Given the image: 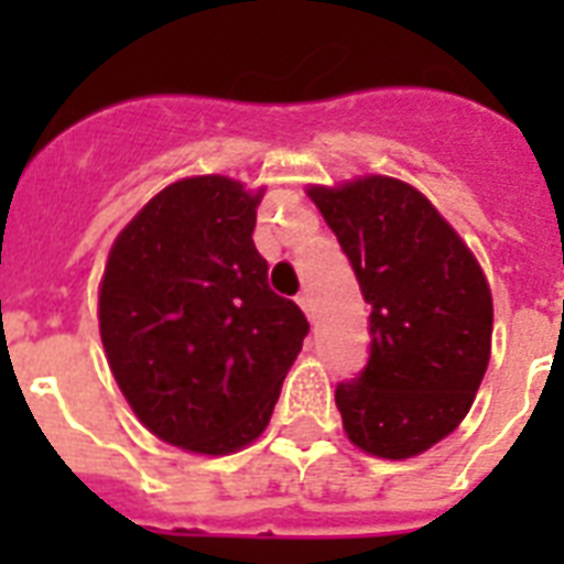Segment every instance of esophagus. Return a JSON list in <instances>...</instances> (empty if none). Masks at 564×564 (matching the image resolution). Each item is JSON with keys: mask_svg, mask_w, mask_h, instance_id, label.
Returning a JSON list of instances; mask_svg holds the SVG:
<instances>
[{"mask_svg": "<svg viewBox=\"0 0 564 564\" xmlns=\"http://www.w3.org/2000/svg\"><path fill=\"white\" fill-rule=\"evenodd\" d=\"M299 304H301V310H304V313H307L310 318L316 316V304H313V295H310V292H301Z\"/></svg>", "mask_w": 564, "mask_h": 564, "instance_id": "obj_1", "label": "esophagus"}]
</instances>
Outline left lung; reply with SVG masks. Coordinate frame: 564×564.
I'll list each match as a JSON object with an SVG mask.
<instances>
[{
  "mask_svg": "<svg viewBox=\"0 0 564 564\" xmlns=\"http://www.w3.org/2000/svg\"><path fill=\"white\" fill-rule=\"evenodd\" d=\"M360 281L369 362L336 386L354 445L410 459L454 433L491 354V290L459 234L415 187L386 175L310 187Z\"/></svg>",
  "mask_w": 564,
  "mask_h": 564,
  "instance_id": "1",
  "label": "left lung"
}]
</instances>
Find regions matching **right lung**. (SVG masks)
<instances>
[{"label":"right lung","mask_w":564,"mask_h":564,"mask_svg":"<svg viewBox=\"0 0 564 564\" xmlns=\"http://www.w3.org/2000/svg\"><path fill=\"white\" fill-rule=\"evenodd\" d=\"M225 175L154 195L110 248L99 334L110 371L154 436L195 454L251 445L310 330L269 290L257 204Z\"/></svg>","instance_id":"obj_1"}]
</instances>
